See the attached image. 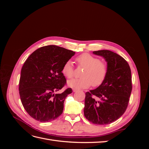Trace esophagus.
<instances>
[{
    "mask_svg": "<svg viewBox=\"0 0 149 149\" xmlns=\"http://www.w3.org/2000/svg\"><path fill=\"white\" fill-rule=\"evenodd\" d=\"M73 91L74 92H77V91H78V89H73Z\"/></svg>",
    "mask_w": 149,
    "mask_h": 149,
    "instance_id": "obj_1",
    "label": "esophagus"
}]
</instances>
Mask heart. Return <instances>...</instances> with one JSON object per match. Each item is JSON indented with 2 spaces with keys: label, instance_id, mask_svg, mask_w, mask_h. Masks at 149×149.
<instances>
[{
  "label": "heart",
  "instance_id": "obj_1",
  "mask_svg": "<svg viewBox=\"0 0 149 149\" xmlns=\"http://www.w3.org/2000/svg\"><path fill=\"white\" fill-rule=\"evenodd\" d=\"M79 66L85 68L81 78L69 80L68 84L73 89H79L89 88L91 84L100 86L104 81L108 73V67L100 58L89 53H83L76 58ZM62 73L66 78H71L74 75V66L71 60L66 61L61 69Z\"/></svg>",
  "mask_w": 149,
  "mask_h": 149
}]
</instances>
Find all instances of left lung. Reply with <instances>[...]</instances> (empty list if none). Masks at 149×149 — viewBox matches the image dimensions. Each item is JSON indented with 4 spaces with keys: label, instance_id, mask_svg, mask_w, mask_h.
Listing matches in <instances>:
<instances>
[{
    "label": "left lung",
    "instance_id": "1",
    "mask_svg": "<svg viewBox=\"0 0 149 149\" xmlns=\"http://www.w3.org/2000/svg\"><path fill=\"white\" fill-rule=\"evenodd\" d=\"M93 53L106 60L108 73L101 85L86 93L84 114L93 124H109L120 118L128 106L131 71L127 61L116 53L103 49Z\"/></svg>",
    "mask_w": 149,
    "mask_h": 149
}]
</instances>
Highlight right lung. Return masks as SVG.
<instances>
[{"label":"right lung","instance_id":"add662e5","mask_svg":"<svg viewBox=\"0 0 149 149\" xmlns=\"http://www.w3.org/2000/svg\"><path fill=\"white\" fill-rule=\"evenodd\" d=\"M75 52L56 45L37 49L22 68L19 81L21 102L26 112L42 123L50 122L62 113L66 96L71 88L56 94L66 84L61 69Z\"/></svg>","mask_w":149,"mask_h":149}]
</instances>
